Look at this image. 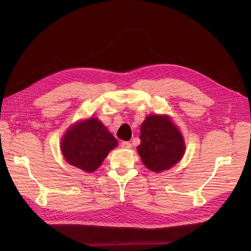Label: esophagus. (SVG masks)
Here are the masks:
<instances>
[{
	"label": "esophagus",
	"mask_w": 251,
	"mask_h": 251,
	"mask_svg": "<svg viewBox=\"0 0 251 251\" xmlns=\"http://www.w3.org/2000/svg\"><path fill=\"white\" fill-rule=\"evenodd\" d=\"M120 147L123 148V149H131L132 148L131 143L128 142V141H123V142H121V144H120Z\"/></svg>",
	"instance_id": "obj_1"
}]
</instances>
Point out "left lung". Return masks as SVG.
I'll return each mask as SVG.
<instances>
[{
	"label": "left lung",
	"mask_w": 251,
	"mask_h": 251,
	"mask_svg": "<svg viewBox=\"0 0 251 251\" xmlns=\"http://www.w3.org/2000/svg\"><path fill=\"white\" fill-rule=\"evenodd\" d=\"M139 138L141 161L155 173L170 170L185 153L183 135L169 115H148L140 126Z\"/></svg>",
	"instance_id": "left-lung-1"
}]
</instances>
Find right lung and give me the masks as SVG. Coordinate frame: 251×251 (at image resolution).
I'll return each instance as SVG.
<instances>
[{"label":"right lung","instance_id":"obj_1","mask_svg":"<svg viewBox=\"0 0 251 251\" xmlns=\"http://www.w3.org/2000/svg\"><path fill=\"white\" fill-rule=\"evenodd\" d=\"M117 146V139L107 126L98 118L90 117L68 127L60 141V151L68 163L92 173Z\"/></svg>","mask_w":251,"mask_h":251}]
</instances>
